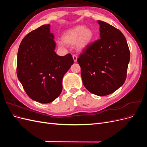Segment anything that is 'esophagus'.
<instances>
[{"instance_id": "34e87169", "label": "esophagus", "mask_w": 147, "mask_h": 147, "mask_svg": "<svg viewBox=\"0 0 147 147\" xmlns=\"http://www.w3.org/2000/svg\"><path fill=\"white\" fill-rule=\"evenodd\" d=\"M72 57H73V59H74V61L75 62V63H76V62L77 61V56L75 55H74L72 56Z\"/></svg>"}]
</instances>
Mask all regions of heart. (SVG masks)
I'll return each mask as SVG.
<instances>
[{"label": "heart", "mask_w": 147, "mask_h": 147, "mask_svg": "<svg viewBox=\"0 0 147 147\" xmlns=\"http://www.w3.org/2000/svg\"><path fill=\"white\" fill-rule=\"evenodd\" d=\"M94 37V31L84 26H78L67 30L63 35V42L69 45L75 46L78 50H83L91 43Z\"/></svg>", "instance_id": "1"}]
</instances>
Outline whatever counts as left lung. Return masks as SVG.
Segmentation results:
<instances>
[{"label": "left lung", "instance_id": "obj_1", "mask_svg": "<svg viewBox=\"0 0 147 147\" xmlns=\"http://www.w3.org/2000/svg\"><path fill=\"white\" fill-rule=\"evenodd\" d=\"M100 39L90 44L77 59L83 83L99 96L109 95L121 87L126 78L130 51L122 32L98 21Z\"/></svg>", "mask_w": 147, "mask_h": 147}]
</instances>
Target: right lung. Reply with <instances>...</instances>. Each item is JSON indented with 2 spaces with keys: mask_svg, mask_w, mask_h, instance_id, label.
I'll use <instances>...</instances> for the list:
<instances>
[{
  "mask_svg": "<svg viewBox=\"0 0 147 147\" xmlns=\"http://www.w3.org/2000/svg\"><path fill=\"white\" fill-rule=\"evenodd\" d=\"M55 48L50 25L45 24L26 35L18 51V78L30 98L42 104L60 95L64 75L74 64L72 55H57Z\"/></svg>",
  "mask_w": 147,
  "mask_h": 147,
  "instance_id": "1",
  "label": "right lung"
}]
</instances>
